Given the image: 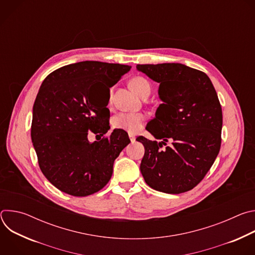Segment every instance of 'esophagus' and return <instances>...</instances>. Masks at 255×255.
Here are the masks:
<instances>
[{"mask_svg": "<svg viewBox=\"0 0 255 255\" xmlns=\"http://www.w3.org/2000/svg\"><path fill=\"white\" fill-rule=\"evenodd\" d=\"M129 138H130V140H131L132 143L135 142V140H136V137H135L134 134H129Z\"/></svg>", "mask_w": 255, "mask_h": 255, "instance_id": "34e87169", "label": "esophagus"}]
</instances>
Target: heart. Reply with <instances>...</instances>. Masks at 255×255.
I'll list each match as a JSON object with an SVG mask.
<instances>
[{
  "label": "heart",
  "mask_w": 255,
  "mask_h": 255,
  "mask_svg": "<svg viewBox=\"0 0 255 255\" xmlns=\"http://www.w3.org/2000/svg\"><path fill=\"white\" fill-rule=\"evenodd\" d=\"M131 89L139 95L141 98L149 97L151 93V86L149 82L141 77H137L130 82ZM145 121V116L141 113H126L121 112L113 116L111 124L113 128L124 130L130 134H135L139 132Z\"/></svg>",
  "instance_id": "obj_1"
}]
</instances>
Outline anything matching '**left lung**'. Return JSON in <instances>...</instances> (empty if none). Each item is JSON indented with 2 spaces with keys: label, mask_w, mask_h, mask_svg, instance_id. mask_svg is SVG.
I'll return each instance as SVG.
<instances>
[{
  "label": "left lung",
  "mask_w": 255,
  "mask_h": 255,
  "mask_svg": "<svg viewBox=\"0 0 255 255\" xmlns=\"http://www.w3.org/2000/svg\"><path fill=\"white\" fill-rule=\"evenodd\" d=\"M159 84L163 102L148 131L161 142L137 138L145 153L140 170L146 184L159 192L180 194L194 189L213 165L221 146L222 108L205 72L181 63L137 64ZM168 139L171 147L161 150Z\"/></svg>",
  "instance_id": "8db88e82"
}]
</instances>
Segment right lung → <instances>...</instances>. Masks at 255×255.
<instances>
[{
    "label": "right lung",
    "mask_w": 255,
    "mask_h": 255,
    "mask_svg": "<svg viewBox=\"0 0 255 255\" xmlns=\"http://www.w3.org/2000/svg\"><path fill=\"white\" fill-rule=\"evenodd\" d=\"M130 68L81 61L52 71L43 81L33 106L31 139L42 173L59 191L86 197L110 180L114 161L129 137L115 129L109 137L91 143L88 134L103 136L110 129V111L95 101L98 89L106 88L110 99V88Z\"/></svg>",
    "instance_id": "add662e5"
}]
</instances>
